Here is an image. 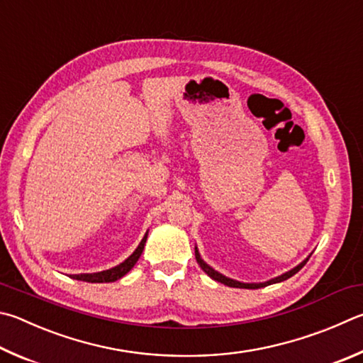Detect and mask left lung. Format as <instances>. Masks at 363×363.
Masks as SVG:
<instances>
[{
    "mask_svg": "<svg viewBox=\"0 0 363 363\" xmlns=\"http://www.w3.org/2000/svg\"><path fill=\"white\" fill-rule=\"evenodd\" d=\"M195 259H196V262H199V265L201 267L203 272L206 273V274L209 276V278H213V279L217 281V282H222V284H225V286H228V287H238V289H260V287H265V286H269V284H276V282L286 281V279H289V278H292V276H294L295 273H298L300 269H301L303 267H305L306 262H308V259L303 260L298 267H295L294 269H291V272L281 274V276H278V278H274V279H269V281H267V282H259V284H245V282H238V281H233V279H230V278H225V276L220 274V273H217L216 269H213L209 265H206V263H204V262L201 260V257H200V254H199V250H196V247H195Z\"/></svg>",
    "mask_w": 363,
    "mask_h": 363,
    "instance_id": "1",
    "label": "left lung"
}]
</instances>
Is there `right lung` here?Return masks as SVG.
Returning a JSON list of instances; mask_svg holds the SVG:
<instances>
[{"instance_id": "obj_1", "label": "right lung", "mask_w": 363, "mask_h": 363, "mask_svg": "<svg viewBox=\"0 0 363 363\" xmlns=\"http://www.w3.org/2000/svg\"><path fill=\"white\" fill-rule=\"evenodd\" d=\"M146 240H147V233L144 235L143 241L140 242V246L136 247V250L133 254H131L127 260L122 262L121 265H117L111 269H106V272H100V273H90V274H71L72 279H77V281H85V282H114L117 279H121L122 276L127 274L131 268L135 267V263L140 259L141 254H143V249L144 245H146Z\"/></svg>"}]
</instances>
